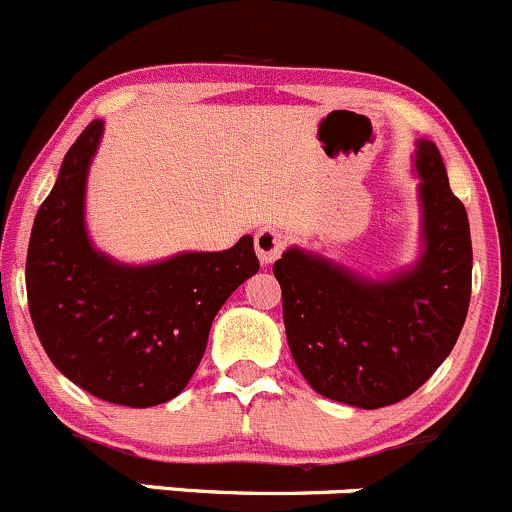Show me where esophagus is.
<instances>
[{
  "instance_id": "34e87169",
  "label": "esophagus",
  "mask_w": 512,
  "mask_h": 512,
  "mask_svg": "<svg viewBox=\"0 0 512 512\" xmlns=\"http://www.w3.org/2000/svg\"><path fill=\"white\" fill-rule=\"evenodd\" d=\"M256 254L261 258V263H273L286 249V234L273 226H263L256 234Z\"/></svg>"
}]
</instances>
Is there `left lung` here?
Listing matches in <instances>:
<instances>
[{"label":"left lung","mask_w":512,"mask_h":512,"mask_svg":"<svg viewBox=\"0 0 512 512\" xmlns=\"http://www.w3.org/2000/svg\"><path fill=\"white\" fill-rule=\"evenodd\" d=\"M424 251L384 281L303 249L273 263L283 323L305 382L360 409L397 404L449 357L471 303V229L439 147L416 142Z\"/></svg>","instance_id":"obj_1"}]
</instances>
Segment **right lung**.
<instances>
[{
	"instance_id": "right-lung-1",
	"label": "right lung",
	"mask_w": 512,
	"mask_h": 512,
	"mask_svg": "<svg viewBox=\"0 0 512 512\" xmlns=\"http://www.w3.org/2000/svg\"><path fill=\"white\" fill-rule=\"evenodd\" d=\"M103 135L93 120L39 207L26 254V295L49 360L73 384L120 407L175 399L207 350L214 315L258 271L254 239L128 266L93 249L86 177Z\"/></svg>"
}]
</instances>
